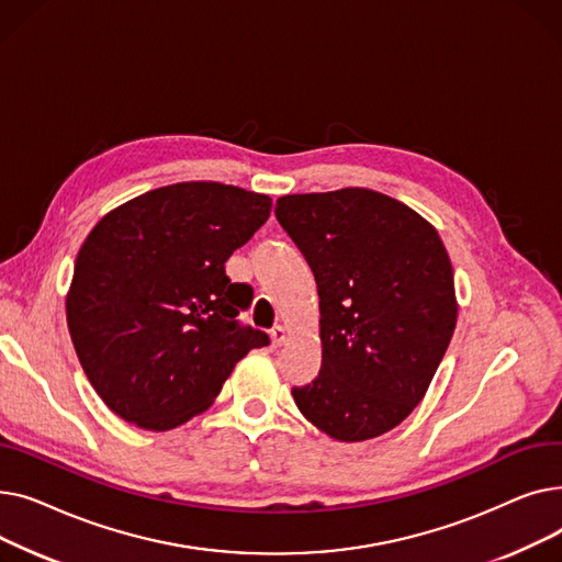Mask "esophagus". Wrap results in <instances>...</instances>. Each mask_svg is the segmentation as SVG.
I'll use <instances>...</instances> for the list:
<instances>
[{"instance_id":"34e87169","label":"esophagus","mask_w":562,"mask_h":562,"mask_svg":"<svg viewBox=\"0 0 562 562\" xmlns=\"http://www.w3.org/2000/svg\"><path fill=\"white\" fill-rule=\"evenodd\" d=\"M284 339H286V330H284L282 326H276V328L271 330V341H273V346H276V348L282 346Z\"/></svg>"}]
</instances>
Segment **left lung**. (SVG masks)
<instances>
[{"mask_svg": "<svg viewBox=\"0 0 562 562\" xmlns=\"http://www.w3.org/2000/svg\"><path fill=\"white\" fill-rule=\"evenodd\" d=\"M276 218L310 263L321 310V371L293 401L339 441L396 428L422 403L458 321L437 229L371 189L282 195Z\"/></svg>", "mask_w": 562, "mask_h": 562, "instance_id": "8db88e82", "label": "left lung"}]
</instances>
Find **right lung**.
<instances>
[{
    "instance_id": "obj_1",
    "label": "right lung",
    "mask_w": 562,
    "mask_h": 562,
    "mask_svg": "<svg viewBox=\"0 0 562 562\" xmlns=\"http://www.w3.org/2000/svg\"><path fill=\"white\" fill-rule=\"evenodd\" d=\"M271 214V198L218 182L147 191L86 236L66 299L86 378L117 417L170 430L206 409L234 364L269 335L241 326L252 289L225 261Z\"/></svg>"
}]
</instances>
